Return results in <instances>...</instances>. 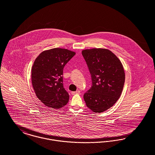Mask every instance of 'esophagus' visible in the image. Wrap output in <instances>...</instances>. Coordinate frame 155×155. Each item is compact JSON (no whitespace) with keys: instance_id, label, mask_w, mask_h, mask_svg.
<instances>
[{"instance_id":"obj_1","label":"esophagus","mask_w":155,"mask_h":155,"mask_svg":"<svg viewBox=\"0 0 155 155\" xmlns=\"http://www.w3.org/2000/svg\"><path fill=\"white\" fill-rule=\"evenodd\" d=\"M81 91L79 90H77L76 91H74V92H71V94L72 95H74V94H80Z\"/></svg>"}]
</instances>
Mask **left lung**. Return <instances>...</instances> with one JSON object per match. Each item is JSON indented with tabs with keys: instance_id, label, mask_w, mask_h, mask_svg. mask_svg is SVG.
<instances>
[{
	"instance_id": "left-lung-1",
	"label": "left lung",
	"mask_w": 155,
	"mask_h": 155,
	"mask_svg": "<svg viewBox=\"0 0 155 155\" xmlns=\"http://www.w3.org/2000/svg\"><path fill=\"white\" fill-rule=\"evenodd\" d=\"M91 76L92 87L84 95L87 106L96 113L107 110L120 97L125 71L119 58L106 49L93 48L82 52Z\"/></svg>"
}]
</instances>
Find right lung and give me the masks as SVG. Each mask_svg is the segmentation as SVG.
Here are the masks:
<instances>
[{"instance_id":"obj_1","label":"right lung","mask_w":155,"mask_h":155,"mask_svg":"<svg viewBox=\"0 0 155 155\" xmlns=\"http://www.w3.org/2000/svg\"><path fill=\"white\" fill-rule=\"evenodd\" d=\"M75 55L66 49L54 48L41 52L31 68V82L37 97L46 106L60 109L69 95L63 87V68Z\"/></svg>"}]
</instances>
